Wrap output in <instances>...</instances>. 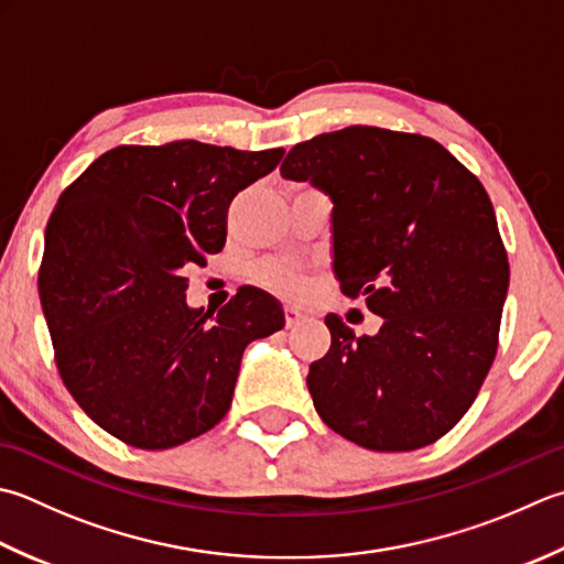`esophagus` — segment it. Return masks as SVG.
<instances>
[{
  "label": "esophagus",
  "instance_id": "34e87169",
  "mask_svg": "<svg viewBox=\"0 0 564 564\" xmlns=\"http://www.w3.org/2000/svg\"><path fill=\"white\" fill-rule=\"evenodd\" d=\"M305 315L301 313V311H295V307H285V327L289 329H295V327H301L303 323H305Z\"/></svg>",
  "mask_w": 564,
  "mask_h": 564
}]
</instances>
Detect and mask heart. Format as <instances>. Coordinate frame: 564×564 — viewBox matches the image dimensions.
<instances>
[{
    "label": "heart",
    "mask_w": 564,
    "mask_h": 564,
    "mask_svg": "<svg viewBox=\"0 0 564 564\" xmlns=\"http://www.w3.org/2000/svg\"><path fill=\"white\" fill-rule=\"evenodd\" d=\"M261 279L263 283H269L271 289L281 291L285 295H301L305 291V279L303 273L297 271L293 263H267V267H261Z\"/></svg>",
    "instance_id": "obj_1"
}]
</instances>
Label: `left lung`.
<instances>
[{
	"label": "left lung",
	"mask_w": 564,
	"mask_h": 564,
	"mask_svg": "<svg viewBox=\"0 0 564 564\" xmlns=\"http://www.w3.org/2000/svg\"><path fill=\"white\" fill-rule=\"evenodd\" d=\"M281 175L333 200V267L383 323L357 337L327 315L311 364L317 415L377 452L435 443L477 399L499 347L509 257L494 205L437 141L347 127L295 143Z\"/></svg>",
	"instance_id": "obj_1"
}]
</instances>
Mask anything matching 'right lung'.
Here are the masks:
<instances>
[{
  "mask_svg": "<svg viewBox=\"0 0 564 564\" xmlns=\"http://www.w3.org/2000/svg\"><path fill=\"white\" fill-rule=\"evenodd\" d=\"M281 159L193 139L117 147L55 203L39 271L55 364L121 443L169 449L215 427L249 341L285 325L251 285L217 315L185 301V271L225 247L229 203Z\"/></svg>",
  "mask_w": 564,
  "mask_h": 564,
  "instance_id": "add662e5",
  "label": "right lung"
}]
</instances>
